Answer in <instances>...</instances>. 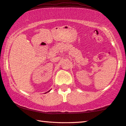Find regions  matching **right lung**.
<instances>
[{
  "mask_svg": "<svg viewBox=\"0 0 126 126\" xmlns=\"http://www.w3.org/2000/svg\"><path fill=\"white\" fill-rule=\"evenodd\" d=\"M51 91V90H49V91H48V92H46V93H47V92H49V91Z\"/></svg>",
  "mask_w": 126,
  "mask_h": 126,
  "instance_id": "1",
  "label": "right lung"
}]
</instances>
